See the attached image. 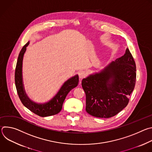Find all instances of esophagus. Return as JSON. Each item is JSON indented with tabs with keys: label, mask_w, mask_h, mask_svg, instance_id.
<instances>
[{
	"label": "esophagus",
	"mask_w": 152,
	"mask_h": 152,
	"mask_svg": "<svg viewBox=\"0 0 152 152\" xmlns=\"http://www.w3.org/2000/svg\"><path fill=\"white\" fill-rule=\"evenodd\" d=\"M86 72H84V71H81L79 73V79H82L83 78H84L85 76H86Z\"/></svg>",
	"instance_id": "1"
}]
</instances>
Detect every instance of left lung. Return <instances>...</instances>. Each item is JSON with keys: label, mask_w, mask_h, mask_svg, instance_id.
I'll use <instances>...</instances> for the list:
<instances>
[{"label": "left lung", "mask_w": 152, "mask_h": 152, "mask_svg": "<svg viewBox=\"0 0 152 152\" xmlns=\"http://www.w3.org/2000/svg\"><path fill=\"white\" fill-rule=\"evenodd\" d=\"M136 65L128 48L124 55L99 72L82 80L86 94V111L99 118H110L127 105L135 88Z\"/></svg>", "instance_id": "8db88e82"}]
</instances>
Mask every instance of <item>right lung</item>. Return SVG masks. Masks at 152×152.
I'll return each instance as SVG.
<instances>
[{"label":"right lung","mask_w":152,"mask_h":152,"mask_svg":"<svg viewBox=\"0 0 152 152\" xmlns=\"http://www.w3.org/2000/svg\"><path fill=\"white\" fill-rule=\"evenodd\" d=\"M29 45V41L21 49L16 64L15 71V83L18 97L28 110L40 117H48L53 115L59 113L62 110V104L68 93L79 83V76L77 75L69 78L61 86L58 93L49 101L39 103L34 102L28 96L26 93L23 82L22 67L24 54L26 50L27 46Z\"/></svg>","instance_id":"obj_1"}]
</instances>
